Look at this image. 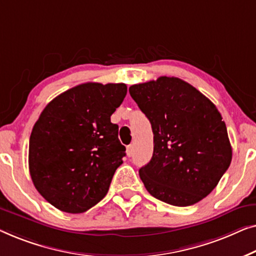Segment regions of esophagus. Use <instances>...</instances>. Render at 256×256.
Instances as JSON below:
<instances>
[{
    "mask_svg": "<svg viewBox=\"0 0 256 256\" xmlns=\"http://www.w3.org/2000/svg\"><path fill=\"white\" fill-rule=\"evenodd\" d=\"M126 156H128V158L133 156V146H132V145L128 146V148H126Z\"/></svg>",
    "mask_w": 256,
    "mask_h": 256,
    "instance_id": "esophagus-1",
    "label": "esophagus"
}]
</instances>
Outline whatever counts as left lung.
<instances>
[{
    "instance_id": "obj_1",
    "label": "left lung",
    "mask_w": 256,
    "mask_h": 256,
    "mask_svg": "<svg viewBox=\"0 0 256 256\" xmlns=\"http://www.w3.org/2000/svg\"><path fill=\"white\" fill-rule=\"evenodd\" d=\"M130 95L154 134L153 156L139 169L156 198L189 206L206 197L232 160L225 122L208 97L178 78L133 84Z\"/></svg>"
}]
</instances>
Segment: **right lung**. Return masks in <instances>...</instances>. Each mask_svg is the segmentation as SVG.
Here are the masks:
<instances>
[{"label": "right lung", "mask_w": 256, "mask_h": 256, "mask_svg": "<svg viewBox=\"0 0 256 256\" xmlns=\"http://www.w3.org/2000/svg\"><path fill=\"white\" fill-rule=\"evenodd\" d=\"M128 92L124 84H88L52 100L36 122L28 169L38 192L68 214L87 211L106 195L125 146L110 120Z\"/></svg>", "instance_id": "right-lung-1"}]
</instances>
